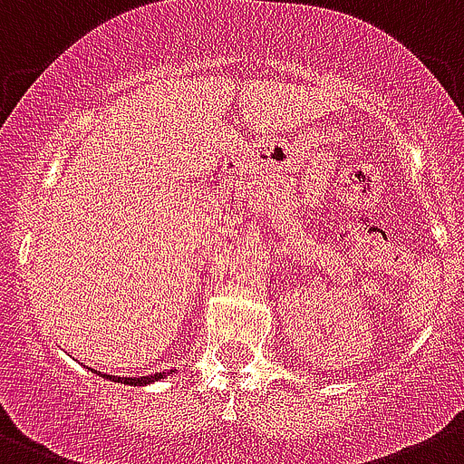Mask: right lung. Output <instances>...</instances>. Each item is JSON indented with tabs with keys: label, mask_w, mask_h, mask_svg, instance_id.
<instances>
[{
	"label": "right lung",
	"mask_w": 464,
	"mask_h": 464,
	"mask_svg": "<svg viewBox=\"0 0 464 464\" xmlns=\"http://www.w3.org/2000/svg\"><path fill=\"white\" fill-rule=\"evenodd\" d=\"M170 373H175V369H170ZM107 378L113 382H122V385L143 387V385H150V382H157V381H161V378H166V372L152 373V376H140V378H121V376H107Z\"/></svg>",
	"instance_id": "right-lung-1"
}]
</instances>
